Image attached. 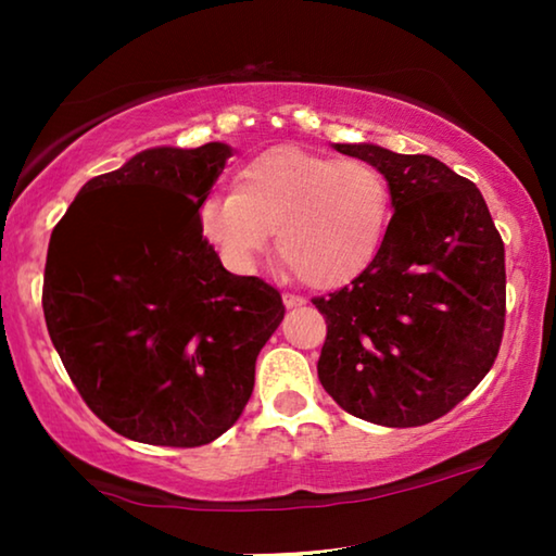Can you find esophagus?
Here are the masks:
<instances>
[{
    "label": "esophagus",
    "instance_id": "esophagus-1",
    "mask_svg": "<svg viewBox=\"0 0 556 556\" xmlns=\"http://www.w3.org/2000/svg\"><path fill=\"white\" fill-rule=\"evenodd\" d=\"M283 303H286V308H299L306 303V299H303V295H295V293H283Z\"/></svg>",
    "mask_w": 556,
    "mask_h": 556
}]
</instances>
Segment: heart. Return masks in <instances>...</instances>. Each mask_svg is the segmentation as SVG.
Listing matches in <instances>:
<instances>
[{
	"label": "heart",
	"mask_w": 556,
	"mask_h": 556,
	"mask_svg": "<svg viewBox=\"0 0 556 556\" xmlns=\"http://www.w3.org/2000/svg\"><path fill=\"white\" fill-rule=\"evenodd\" d=\"M392 215L390 181L362 159L273 147L242 164L232 192L200 204V232L250 273L276 230L278 255L306 286L352 283L375 263Z\"/></svg>",
	"instance_id": "heart-1"
}]
</instances>
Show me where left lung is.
I'll return each mask as SVG.
<instances>
[{
  "label": "left lung",
  "mask_w": 556,
  "mask_h": 556,
  "mask_svg": "<svg viewBox=\"0 0 556 556\" xmlns=\"http://www.w3.org/2000/svg\"><path fill=\"white\" fill-rule=\"evenodd\" d=\"M390 181L394 215L359 278L314 306L326 318L324 390L349 415L428 425L468 397L506 324L504 240L473 181L428 154L337 143Z\"/></svg>",
  "instance_id": "left-lung-1"
}]
</instances>
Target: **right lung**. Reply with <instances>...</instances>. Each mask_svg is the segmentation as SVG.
<instances>
[{
    "mask_svg": "<svg viewBox=\"0 0 556 556\" xmlns=\"http://www.w3.org/2000/svg\"><path fill=\"white\" fill-rule=\"evenodd\" d=\"M225 143L149 149L80 189L52 230L42 311L86 405L136 443L197 447L230 430L283 321L276 288L232 276L200 232Z\"/></svg>",
    "mask_w": 556,
    "mask_h": 556,
    "instance_id": "add662e5",
    "label": "right lung"
}]
</instances>
